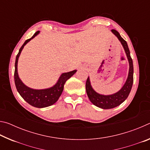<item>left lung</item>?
I'll use <instances>...</instances> for the list:
<instances>
[{
    "mask_svg": "<svg viewBox=\"0 0 150 150\" xmlns=\"http://www.w3.org/2000/svg\"><path fill=\"white\" fill-rule=\"evenodd\" d=\"M111 31L118 38L119 41L120 42L122 45L124 51L126 52L127 58L128 59L130 68H129L128 76L125 84L124 85L122 88L118 92L113 94V95H103L97 93L96 91H94L92 87H91L89 77L87 78V81H86V91H87L88 97L89 98L91 102L94 105L103 109H110L115 108L122 103L126 99L130 93L134 81L133 62L132 59L130 56V50H129L127 42L120 36V34L116 30H112Z\"/></svg>",
    "mask_w": 150,
    "mask_h": 150,
    "instance_id": "1",
    "label": "left lung"
}]
</instances>
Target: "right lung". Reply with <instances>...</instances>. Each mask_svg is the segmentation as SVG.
<instances>
[{
	"mask_svg": "<svg viewBox=\"0 0 150 150\" xmlns=\"http://www.w3.org/2000/svg\"><path fill=\"white\" fill-rule=\"evenodd\" d=\"M39 33L40 31H37L31 38L26 40L24 44L22 45V47L19 50V52L16 55V62H15L14 82L18 92L19 93L20 96L28 103L30 104V105L34 106V107L44 108L54 105V103L57 102L63 92V87H64L66 81L69 79L71 76L74 75L77 71V70H73L72 71L62 73L56 84L49 88L37 90L28 87L27 86L25 85L22 82V81L20 79L18 74V60L20 53H21L22 49L24 48V45L32 39L34 38L35 35H37Z\"/></svg>",
	"mask_w": 150,
	"mask_h": 150,
	"instance_id": "obj_1",
	"label": "right lung"
}]
</instances>
